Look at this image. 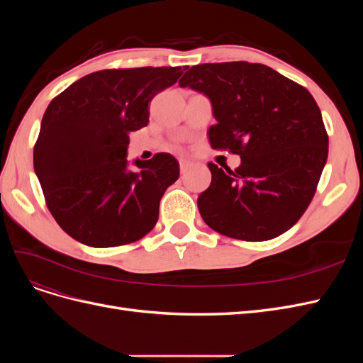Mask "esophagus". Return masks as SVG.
Instances as JSON below:
<instances>
[{"instance_id":"esophagus-1","label":"esophagus","mask_w":363,"mask_h":363,"mask_svg":"<svg viewBox=\"0 0 363 363\" xmlns=\"http://www.w3.org/2000/svg\"><path fill=\"white\" fill-rule=\"evenodd\" d=\"M191 168H192V163L186 162V160H180V171H182V174H183V175H184V174H188Z\"/></svg>"}]
</instances>
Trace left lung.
Masks as SVG:
<instances>
[{
	"instance_id": "1",
	"label": "left lung",
	"mask_w": 363,
	"mask_h": 363,
	"mask_svg": "<svg viewBox=\"0 0 363 363\" xmlns=\"http://www.w3.org/2000/svg\"><path fill=\"white\" fill-rule=\"evenodd\" d=\"M179 84L211 100L212 148L240 156L235 171L207 164L212 183L196 201L204 223L240 240L286 232L311 204L328 155L321 111L311 92L248 62L196 65Z\"/></svg>"
}]
</instances>
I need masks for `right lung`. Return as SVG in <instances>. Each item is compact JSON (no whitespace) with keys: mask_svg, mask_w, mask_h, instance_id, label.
<instances>
[{"mask_svg":"<svg viewBox=\"0 0 363 363\" xmlns=\"http://www.w3.org/2000/svg\"><path fill=\"white\" fill-rule=\"evenodd\" d=\"M180 67L104 69L54 98L42 118L35 172L57 224L79 242L131 244L155 228L159 203L179 179L168 152L128 167V133L148 124V103L172 86Z\"/></svg>","mask_w":363,"mask_h":363,"instance_id":"add662e5","label":"right lung"}]
</instances>
